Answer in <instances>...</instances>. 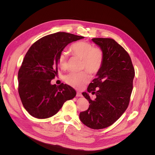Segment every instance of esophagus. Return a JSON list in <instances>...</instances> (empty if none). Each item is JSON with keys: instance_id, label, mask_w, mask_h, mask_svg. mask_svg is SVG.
I'll use <instances>...</instances> for the list:
<instances>
[{"instance_id": "1", "label": "esophagus", "mask_w": 155, "mask_h": 155, "mask_svg": "<svg viewBox=\"0 0 155 155\" xmlns=\"http://www.w3.org/2000/svg\"><path fill=\"white\" fill-rule=\"evenodd\" d=\"M76 96L77 97H81L82 96V94L80 92H77Z\"/></svg>"}]
</instances>
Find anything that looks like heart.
<instances>
[{"instance_id":"heart-1","label":"heart","mask_w":155,"mask_h":155,"mask_svg":"<svg viewBox=\"0 0 155 155\" xmlns=\"http://www.w3.org/2000/svg\"><path fill=\"white\" fill-rule=\"evenodd\" d=\"M70 50L74 57L82 59L83 70H87L91 74H96L100 71L104 61V52L101 48L94 46L88 42L79 41L72 44ZM68 62L67 53L65 51L61 52L58 57L59 67L63 70H67ZM88 72L70 73L65 76V81L74 88H81L91 79Z\"/></svg>"}]
</instances>
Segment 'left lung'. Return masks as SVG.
<instances>
[{
    "instance_id": "8db88e82",
    "label": "left lung",
    "mask_w": 155,
    "mask_h": 155,
    "mask_svg": "<svg viewBox=\"0 0 155 155\" xmlns=\"http://www.w3.org/2000/svg\"><path fill=\"white\" fill-rule=\"evenodd\" d=\"M92 40L104 51V61L87 88L88 92L96 94V98L92 100L88 93H82L90 105L80 112L79 118L88 127L101 129L113 124L128 107L134 68L127 51L114 39Z\"/></svg>"
}]
</instances>
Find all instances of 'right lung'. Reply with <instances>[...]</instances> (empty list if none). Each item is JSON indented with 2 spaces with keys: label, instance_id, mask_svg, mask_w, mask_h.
Masks as SVG:
<instances>
[{
  "label": "right lung",
  "instance_id": "obj_1",
  "mask_svg": "<svg viewBox=\"0 0 155 155\" xmlns=\"http://www.w3.org/2000/svg\"><path fill=\"white\" fill-rule=\"evenodd\" d=\"M84 37L57 32L37 40L28 50L18 72V92L28 113L39 119L55 115L76 92L61 83L51 85L58 74V57L68 44Z\"/></svg>",
  "mask_w": 155,
  "mask_h": 155
}]
</instances>
